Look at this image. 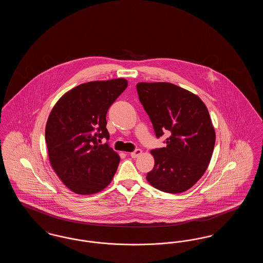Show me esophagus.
<instances>
[{"mask_svg": "<svg viewBox=\"0 0 263 263\" xmlns=\"http://www.w3.org/2000/svg\"><path fill=\"white\" fill-rule=\"evenodd\" d=\"M142 153H143V151L140 150V149H137V150L132 152V153L130 154V156H131L133 159H136V158H138L139 156H141V155H142Z\"/></svg>", "mask_w": 263, "mask_h": 263, "instance_id": "obj_1", "label": "esophagus"}]
</instances>
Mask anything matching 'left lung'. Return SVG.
I'll return each mask as SVG.
<instances>
[{
	"instance_id": "left-lung-1",
	"label": "left lung",
	"mask_w": 263,
	"mask_h": 263,
	"mask_svg": "<svg viewBox=\"0 0 263 263\" xmlns=\"http://www.w3.org/2000/svg\"><path fill=\"white\" fill-rule=\"evenodd\" d=\"M137 91L156 136L170 134L165 147L151 151L155 165L146 178L163 192H184L211 161L216 134L208 109L198 96L171 83H138Z\"/></svg>"
}]
</instances>
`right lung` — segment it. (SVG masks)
Segmentation results:
<instances>
[{
  "instance_id": "right-lung-1",
  "label": "right lung",
  "mask_w": 263,
  "mask_h": 263,
  "mask_svg": "<svg viewBox=\"0 0 263 263\" xmlns=\"http://www.w3.org/2000/svg\"><path fill=\"white\" fill-rule=\"evenodd\" d=\"M128 86L125 79L93 81L63 95L52 108L46 127L51 166L77 194H95L112 180L119 155L107 145L106 113Z\"/></svg>"
}]
</instances>
